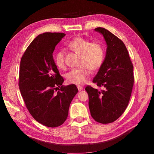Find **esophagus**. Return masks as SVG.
Masks as SVG:
<instances>
[{"label":"esophagus","instance_id":"obj_1","mask_svg":"<svg viewBox=\"0 0 154 154\" xmlns=\"http://www.w3.org/2000/svg\"><path fill=\"white\" fill-rule=\"evenodd\" d=\"M77 88H78V89L79 91H82V90L83 89V88L82 86H80V85H78V86H77Z\"/></svg>","mask_w":154,"mask_h":154}]
</instances>
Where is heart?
Instances as JSON below:
<instances>
[{
	"label": "heart",
	"mask_w": 154,
	"mask_h": 154,
	"mask_svg": "<svg viewBox=\"0 0 154 154\" xmlns=\"http://www.w3.org/2000/svg\"><path fill=\"white\" fill-rule=\"evenodd\" d=\"M67 46L80 55L79 60L80 67L71 70L66 74L69 83L81 85L84 83L91 74V70L97 71L103 64L105 58V48L100 41H91L82 36H76L69 41ZM66 54L60 50L54 55L56 66L60 69L66 67Z\"/></svg>",
	"instance_id": "1"
}]
</instances>
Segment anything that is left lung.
I'll return each mask as SVG.
<instances>
[{
    "label": "left lung",
    "mask_w": 154,
    "mask_h": 154,
    "mask_svg": "<svg viewBox=\"0 0 154 154\" xmlns=\"http://www.w3.org/2000/svg\"><path fill=\"white\" fill-rule=\"evenodd\" d=\"M95 31L103 35L107 44L103 64L92 80L102 89L87 85L85 91L92 118L107 124L118 119L128 105L134 83V66L122 40L103 27Z\"/></svg>",
    "instance_id": "8db88e82"
}]
</instances>
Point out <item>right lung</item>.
<instances>
[{
  "mask_svg": "<svg viewBox=\"0 0 154 154\" xmlns=\"http://www.w3.org/2000/svg\"><path fill=\"white\" fill-rule=\"evenodd\" d=\"M65 35L63 32L39 35L20 61L18 86L26 108L36 121L48 127H57L65 122L78 91L74 84L62 85L64 80L54 61L53 51Z\"/></svg>",
  "mask_w": 154,
  "mask_h": 154,
  "instance_id": "right-lung-1",
  "label": "right lung"
}]
</instances>
